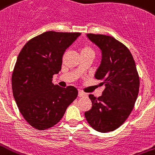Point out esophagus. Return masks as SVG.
<instances>
[{
  "instance_id": "esophagus-1",
  "label": "esophagus",
  "mask_w": 155,
  "mask_h": 155,
  "mask_svg": "<svg viewBox=\"0 0 155 155\" xmlns=\"http://www.w3.org/2000/svg\"><path fill=\"white\" fill-rule=\"evenodd\" d=\"M78 96L80 97H83L87 96V94L84 93V92H82V91H79V94H78Z\"/></svg>"
}]
</instances>
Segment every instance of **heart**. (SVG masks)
Instances as JSON below:
<instances>
[{
    "instance_id": "1",
    "label": "heart",
    "mask_w": 155,
    "mask_h": 155,
    "mask_svg": "<svg viewBox=\"0 0 155 155\" xmlns=\"http://www.w3.org/2000/svg\"><path fill=\"white\" fill-rule=\"evenodd\" d=\"M86 50H92V49H91L89 47H84V48L83 49L82 51H86Z\"/></svg>"
}]
</instances>
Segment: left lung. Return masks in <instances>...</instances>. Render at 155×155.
<instances>
[{"mask_svg": "<svg viewBox=\"0 0 155 155\" xmlns=\"http://www.w3.org/2000/svg\"><path fill=\"white\" fill-rule=\"evenodd\" d=\"M101 52V64L95 73L105 85L102 95H88L92 108L84 113L91 127L100 133L117 129L125 122L134 107L140 80L129 49L109 35L87 34Z\"/></svg>", "mask_w": 155, "mask_h": 155, "instance_id": "left-lung-1", "label": "left lung"}]
</instances>
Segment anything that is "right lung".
<instances>
[{
  "label": "right lung",
  "instance_id": "obj_1",
  "mask_svg": "<svg viewBox=\"0 0 155 155\" xmlns=\"http://www.w3.org/2000/svg\"><path fill=\"white\" fill-rule=\"evenodd\" d=\"M79 32L46 31L23 46L12 74V89L18 110L27 122L38 130L53 127L78 96L73 86L62 88L52 83L61 71L66 49Z\"/></svg>",
  "mask_w": 155,
  "mask_h": 155
}]
</instances>
